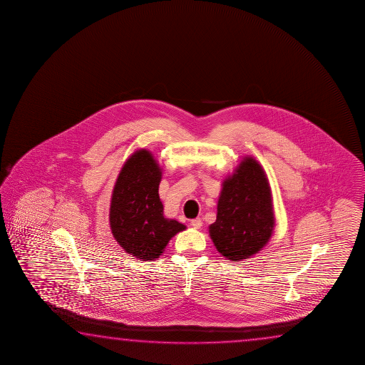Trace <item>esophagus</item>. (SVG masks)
Masks as SVG:
<instances>
[{"label":"esophagus","instance_id":"obj_1","mask_svg":"<svg viewBox=\"0 0 365 365\" xmlns=\"http://www.w3.org/2000/svg\"><path fill=\"white\" fill-rule=\"evenodd\" d=\"M190 225H192V227H194V229H200L203 226V222H202L200 218H194V220L190 221Z\"/></svg>","mask_w":365,"mask_h":365}]
</instances>
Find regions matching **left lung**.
I'll list each match as a JSON object with an SVG mask.
<instances>
[{
	"mask_svg": "<svg viewBox=\"0 0 365 365\" xmlns=\"http://www.w3.org/2000/svg\"><path fill=\"white\" fill-rule=\"evenodd\" d=\"M274 226L271 189L259 163L244 158L232 176L223 181L216 222L210 235L217 250L232 262L258 253Z\"/></svg>",
	"mask_w": 365,
	"mask_h": 365,
	"instance_id": "obj_1",
	"label": "left lung"
}]
</instances>
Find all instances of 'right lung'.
Here are the masks:
<instances>
[{
	"instance_id": "1",
	"label": "right lung",
	"mask_w": 365,
	"mask_h": 365,
	"mask_svg": "<svg viewBox=\"0 0 365 365\" xmlns=\"http://www.w3.org/2000/svg\"><path fill=\"white\" fill-rule=\"evenodd\" d=\"M161 168L148 150H138L125 162L112 192V234L126 253L143 260L158 258L182 223L163 216L158 195Z\"/></svg>"
}]
</instances>
